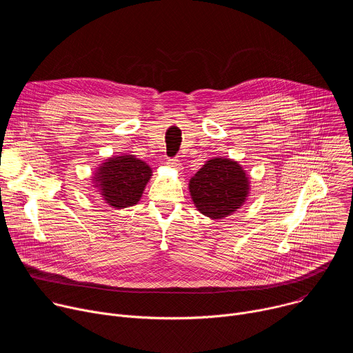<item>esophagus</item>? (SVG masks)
I'll use <instances>...</instances> for the list:
<instances>
[{
    "mask_svg": "<svg viewBox=\"0 0 353 353\" xmlns=\"http://www.w3.org/2000/svg\"><path fill=\"white\" fill-rule=\"evenodd\" d=\"M168 165H169L170 168H173V169H177V170L181 169V163H180V161H177V159H169V161H168Z\"/></svg>",
    "mask_w": 353,
    "mask_h": 353,
    "instance_id": "1",
    "label": "esophagus"
}]
</instances>
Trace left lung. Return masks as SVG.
<instances>
[{
  "label": "left lung",
  "mask_w": 353,
  "mask_h": 353,
  "mask_svg": "<svg viewBox=\"0 0 353 353\" xmlns=\"http://www.w3.org/2000/svg\"><path fill=\"white\" fill-rule=\"evenodd\" d=\"M195 208L211 219L234 214L250 194V180L243 168L228 158H212L190 180Z\"/></svg>",
  "instance_id": "1"
}]
</instances>
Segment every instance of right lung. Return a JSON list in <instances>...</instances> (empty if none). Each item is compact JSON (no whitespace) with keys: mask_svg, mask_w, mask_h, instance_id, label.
<instances>
[{"mask_svg":"<svg viewBox=\"0 0 353 353\" xmlns=\"http://www.w3.org/2000/svg\"><path fill=\"white\" fill-rule=\"evenodd\" d=\"M152 176L143 161L134 155L113 157L100 165L93 174V187L106 204L116 210L135 205Z\"/></svg>","mask_w":353,"mask_h":353,"instance_id":"right-lung-1","label":"right lung"}]
</instances>
